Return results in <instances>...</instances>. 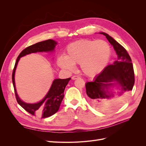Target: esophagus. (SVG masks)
Returning <instances> with one entry per match:
<instances>
[{
  "label": "esophagus",
  "mask_w": 146,
  "mask_h": 146,
  "mask_svg": "<svg viewBox=\"0 0 146 146\" xmlns=\"http://www.w3.org/2000/svg\"><path fill=\"white\" fill-rule=\"evenodd\" d=\"M79 78V77L77 76H74L72 77V80H76V79H77V78Z\"/></svg>",
  "instance_id": "obj_1"
}]
</instances>
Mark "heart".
<instances>
[{"instance_id": "1", "label": "heart", "mask_w": 146, "mask_h": 146, "mask_svg": "<svg viewBox=\"0 0 146 146\" xmlns=\"http://www.w3.org/2000/svg\"><path fill=\"white\" fill-rule=\"evenodd\" d=\"M111 54V47L107 41L80 39L69 44L66 47L65 56H59L57 62L61 68L68 71L74 70V64H80L84 74L94 77L105 68Z\"/></svg>"}]
</instances>
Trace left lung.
I'll return each mask as SVG.
<instances>
[{
    "mask_svg": "<svg viewBox=\"0 0 146 146\" xmlns=\"http://www.w3.org/2000/svg\"><path fill=\"white\" fill-rule=\"evenodd\" d=\"M100 33L105 35L113 46L118 58L114 64L106 66L93 81L87 82L85 85L86 94L89 97L91 104L99 108L102 107L104 103L107 99L114 96L108 91L110 86L118 84L122 90L119 93L122 95L131 91L135 83L133 63L125 48L108 34L103 32ZM114 81L117 83L114 84ZM121 99H119L115 104L119 105L121 104Z\"/></svg>",
    "mask_w": 146,
    "mask_h": 146,
    "instance_id": "obj_1",
    "label": "left lung"
}]
</instances>
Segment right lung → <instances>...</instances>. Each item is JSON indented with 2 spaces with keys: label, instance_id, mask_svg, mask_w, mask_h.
Here are the masks:
<instances>
[{
  "label": "right lung",
  "instance_id": "right-lung-1",
  "mask_svg": "<svg viewBox=\"0 0 146 146\" xmlns=\"http://www.w3.org/2000/svg\"><path fill=\"white\" fill-rule=\"evenodd\" d=\"M56 44V42L55 41L52 39H47V40L39 42L26 47L17 56L12 73V81L17 103L30 114L32 115L39 116L42 118L49 117L58 111L60 104L64 98L65 88L70 80V78L66 79H55L53 82L49 91L41 102L33 104H27L22 101L17 94L15 83V70L21 57L30 54L31 53L52 51L54 50Z\"/></svg>",
  "mask_w": 146,
  "mask_h": 146
}]
</instances>
